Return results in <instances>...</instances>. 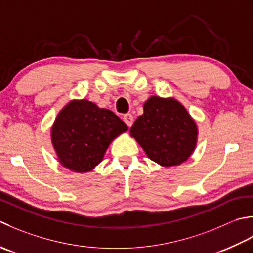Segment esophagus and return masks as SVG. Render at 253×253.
I'll use <instances>...</instances> for the list:
<instances>
[{
  "instance_id": "esophagus-1",
  "label": "esophagus",
  "mask_w": 253,
  "mask_h": 253,
  "mask_svg": "<svg viewBox=\"0 0 253 253\" xmlns=\"http://www.w3.org/2000/svg\"><path fill=\"white\" fill-rule=\"evenodd\" d=\"M123 121H125L127 126H131L133 125V116L131 113H126V115L123 116Z\"/></svg>"
}]
</instances>
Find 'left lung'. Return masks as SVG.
<instances>
[{
    "instance_id": "8db88e82",
    "label": "left lung",
    "mask_w": 253,
    "mask_h": 253,
    "mask_svg": "<svg viewBox=\"0 0 253 253\" xmlns=\"http://www.w3.org/2000/svg\"><path fill=\"white\" fill-rule=\"evenodd\" d=\"M143 110L130 134L147 157L163 167L187 162L197 147L199 130L185 107L173 97L151 96Z\"/></svg>"
}]
</instances>
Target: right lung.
<instances>
[{
	"label": "right lung",
	"instance_id": "obj_1",
	"mask_svg": "<svg viewBox=\"0 0 253 253\" xmlns=\"http://www.w3.org/2000/svg\"><path fill=\"white\" fill-rule=\"evenodd\" d=\"M127 126L111 110L87 99L69 101L51 126V143L59 163L71 171H91L104 159L111 142Z\"/></svg>",
	"mask_w": 253,
	"mask_h": 253
}]
</instances>
